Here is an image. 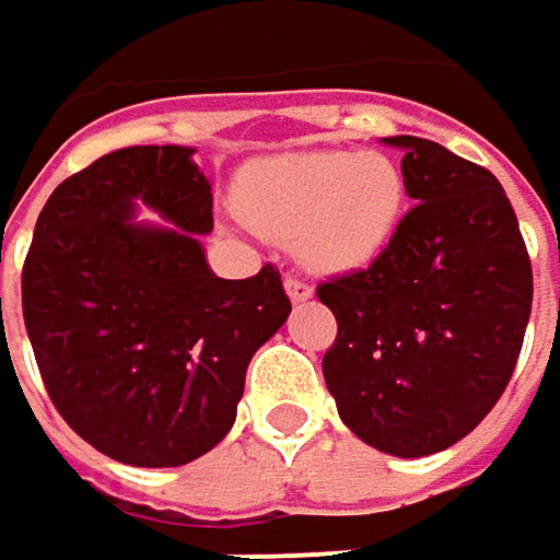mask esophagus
Masks as SVG:
<instances>
[{
	"label": "esophagus",
	"mask_w": 560,
	"mask_h": 560,
	"mask_svg": "<svg viewBox=\"0 0 560 560\" xmlns=\"http://www.w3.org/2000/svg\"><path fill=\"white\" fill-rule=\"evenodd\" d=\"M284 291H288V298L298 304V301H307L311 294H314V288H311V281L301 279V276H284Z\"/></svg>",
	"instance_id": "34e87169"
}]
</instances>
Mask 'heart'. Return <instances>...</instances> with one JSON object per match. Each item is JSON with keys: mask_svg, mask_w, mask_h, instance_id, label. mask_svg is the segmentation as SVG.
Wrapping results in <instances>:
<instances>
[{"mask_svg": "<svg viewBox=\"0 0 560 560\" xmlns=\"http://www.w3.org/2000/svg\"><path fill=\"white\" fill-rule=\"evenodd\" d=\"M236 205L262 236L298 243L307 266L346 272L387 246L404 208V176L384 153H284L243 173Z\"/></svg>", "mask_w": 560, "mask_h": 560, "instance_id": "obj_1", "label": "heart"}]
</instances>
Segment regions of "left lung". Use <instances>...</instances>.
<instances>
[{"instance_id": "left-lung-1", "label": "left lung", "mask_w": 560, "mask_h": 560, "mask_svg": "<svg viewBox=\"0 0 560 560\" xmlns=\"http://www.w3.org/2000/svg\"><path fill=\"white\" fill-rule=\"evenodd\" d=\"M404 150L417 201L365 266L317 284L336 317L324 378L342 423L397 458L465 439L513 378L533 311V262L490 170L423 137Z\"/></svg>"}]
</instances>
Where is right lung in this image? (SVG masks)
<instances>
[{
    "instance_id": "1",
    "label": "right lung",
    "mask_w": 560,
    "mask_h": 560,
    "mask_svg": "<svg viewBox=\"0 0 560 560\" xmlns=\"http://www.w3.org/2000/svg\"><path fill=\"white\" fill-rule=\"evenodd\" d=\"M176 229H140L132 201ZM211 182L188 147L112 150L47 198L22 314L60 417L102 455L176 468L233 427L253 352L288 320L279 269L218 279L198 243Z\"/></svg>"
}]
</instances>
